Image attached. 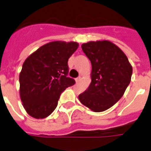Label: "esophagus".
I'll use <instances>...</instances> for the list:
<instances>
[{"label": "esophagus", "instance_id": "1", "mask_svg": "<svg viewBox=\"0 0 151 151\" xmlns=\"http://www.w3.org/2000/svg\"><path fill=\"white\" fill-rule=\"evenodd\" d=\"M80 78H81V77H78V78H76V83H78V82H79Z\"/></svg>", "mask_w": 151, "mask_h": 151}]
</instances>
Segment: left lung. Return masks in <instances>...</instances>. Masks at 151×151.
<instances>
[{
	"label": "left lung",
	"instance_id": "1",
	"mask_svg": "<svg viewBox=\"0 0 151 151\" xmlns=\"http://www.w3.org/2000/svg\"><path fill=\"white\" fill-rule=\"evenodd\" d=\"M82 48L91 63V82L78 98L93 111H105L124 94L131 82L132 67L122 50L109 41H90Z\"/></svg>",
	"mask_w": 151,
	"mask_h": 151
}]
</instances>
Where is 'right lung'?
<instances>
[{
    "label": "right lung",
    "instance_id": "1",
    "mask_svg": "<svg viewBox=\"0 0 151 151\" xmlns=\"http://www.w3.org/2000/svg\"><path fill=\"white\" fill-rule=\"evenodd\" d=\"M76 42L53 41L31 54L19 74L20 97L28 114L46 118L57 106L65 89L76 83L68 77V60L77 50Z\"/></svg>",
    "mask_w": 151,
    "mask_h": 151
}]
</instances>
